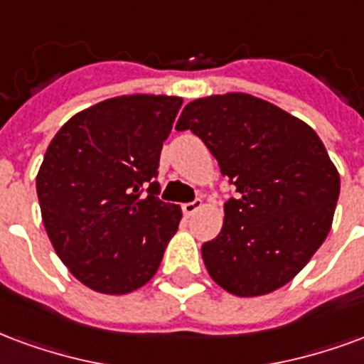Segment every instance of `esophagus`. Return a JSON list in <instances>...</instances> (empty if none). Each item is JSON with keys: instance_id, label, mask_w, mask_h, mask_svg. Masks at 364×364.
<instances>
[{"instance_id": "esophagus-1", "label": "esophagus", "mask_w": 364, "mask_h": 364, "mask_svg": "<svg viewBox=\"0 0 364 364\" xmlns=\"http://www.w3.org/2000/svg\"><path fill=\"white\" fill-rule=\"evenodd\" d=\"M200 208H203V200H193V203L183 204V214H185V216H193V214L198 212Z\"/></svg>"}]
</instances>
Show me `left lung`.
Wrapping results in <instances>:
<instances>
[{"label":"left lung","instance_id":"obj_1","mask_svg":"<svg viewBox=\"0 0 364 364\" xmlns=\"http://www.w3.org/2000/svg\"><path fill=\"white\" fill-rule=\"evenodd\" d=\"M177 131H193L239 198L220 235L203 245L210 278L237 297H260L303 270L332 228L340 173L312 127L243 92L189 102Z\"/></svg>","mask_w":364,"mask_h":364}]
</instances>
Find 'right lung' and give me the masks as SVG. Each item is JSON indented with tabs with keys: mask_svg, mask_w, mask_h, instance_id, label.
<instances>
[{
	"mask_svg": "<svg viewBox=\"0 0 364 364\" xmlns=\"http://www.w3.org/2000/svg\"><path fill=\"white\" fill-rule=\"evenodd\" d=\"M181 104L164 94L104 100L73 115L46 150L36 175L46 233L92 291L148 284L179 228L181 208L156 196L154 177Z\"/></svg>",
	"mask_w": 364,
	"mask_h": 364,
	"instance_id": "1",
	"label": "right lung"
}]
</instances>
